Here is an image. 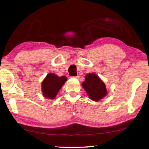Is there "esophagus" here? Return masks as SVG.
<instances>
[{"label": "esophagus", "instance_id": "34e87169", "mask_svg": "<svg viewBox=\"0 0 149 149\" xmlns=\"http://www.w3.org/2000/svg\"><path fill=\"white\" fill-rule=\"evenodd\" d=\"M72 77L75 78V79H79V76H74V77Z\"/></svg>", "mask_w": 149, "mask_h": 149}]
</instances>
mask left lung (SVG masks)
Masks as SVG:
<instances>
[{
	"mask_svg": "<svg viewBox=\"0 0 149 149\" xmlns=\"http://www.w3.org/2000/svg\"><path fill=\"white\" fill-rule=\"evenodd\" d=\"M83 87L92 100L98 102L107 95V91L105 83L95 74H88L85 81L82 83Z\"/></svg>",
	"mask_w": 149,
	"mask_h": 149,
	"instance_id": "8db88e82",
	"label": "left lung"
}]
</instances>
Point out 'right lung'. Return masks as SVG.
I'll return each mask as SVG.
<instances>
[{"mask_svg":"<svg viewBox=\"0 0 149 149\" xmlns=\"http://www.w3.org/2000/svg\"><path fill=\"white\" fill-rule=\"evenodd\" d=\"M66 81L67 77L65 76L58 77L53 73L48 74L42 83L43 96L53 100Z\"/></svg>","mask_w":149,"mask_h":149,"instance_id":"add662e5","label":"right lung"}]
</instances>
